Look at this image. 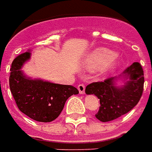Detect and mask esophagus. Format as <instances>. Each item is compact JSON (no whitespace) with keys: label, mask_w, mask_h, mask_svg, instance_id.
<instances>
[{"label":"esophagus","mask_w":152,"mask_h":152,"mask_svg":"<svg viewBox=\"0 0 152 152\" xmlns=\"http://www.w3.org/2000/svg\"><path fill=\"white\" fill-rule=\"evenodd\" d=\"M78 91L80 94H84L85 93V86L84 84H79L78 86Z\"/></svg>","instance_id":"esophagus-1"}]
</instances>
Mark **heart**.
Returning a JSON list of instances; mask_svg holds the SVG:
<instances>
[{"mask_svg":"<svg viewBox=\"0 0 152 152\" xmlns=\"http://www.w3.org/2000/svg\"><path fill=\"white\" fill-rule=\"evenodd\" d=\"M114 50L105 47H96L88 51L82 61L83 66L88 70H95L99 75H107L122 64Z\"/></svg>","mask_w":152,"mask_h":152,"instance_id":"heart-1","label":"heart"}]
</instances>
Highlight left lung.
Returning a JSON list of instances; mask_svg holds the SVG:
<instances>
[{"instance_id":"8db88e82","label":"left lung","mask_w":152,"mask_h":152,"mask_svg":"<svg viewBox=\"0 0 152 152\" xmlns=\"http://www.w3.org/2000/svg\"><path fill=\"white\" fill-rule=\"evenodd\" d=\"M119 80L124 84H117ZM144 74L142 65L134 62L119 77H112L104 82L92 83L85 89L87 95H94L100 99L101 106L96 118L108 122L130 111L138 103L142 95Z\"/></svg>"}]
</instances>
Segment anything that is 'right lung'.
<instances>
[{"instance_id":"obj_1","label":"right lung","mask_w":152,"mask_h":152,"mask_svg":"<svg viewBox=\"0 0 152 152\" xmlns=\"http://www.w3.org/2000/svg\"><path fill=\"white\" fill-rule=\"evenodd\" d=\"M30 57L29 50L13 61L10 76V91L21 112L38 122H51L60 115L67 99L78 94V90L71 85L27 77L21 69Z\"/></svg>"}]
</instances>
